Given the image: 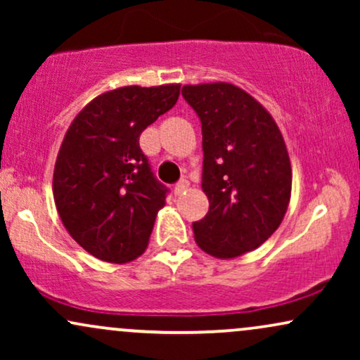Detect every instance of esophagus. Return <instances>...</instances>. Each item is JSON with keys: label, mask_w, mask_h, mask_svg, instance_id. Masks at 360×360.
<instances>
[{"label": "esophagus", "mask_w": 360, "mask_h": 360, "mask_svg": "<svg viewBox=\"0 0 360 360\" xmlns=\"http://www.w3.org/2000/svg\"><path fill=\"white\" fill-rule=\"evenodd\" d=\"M188 188H189V181L184 179V177H183V179H179V181H177V183H176V186H174V193L177 194V196H179V194H183Z\"/></svg>", "instance_id": "obj_1"}]
</instances>
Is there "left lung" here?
Instances as JSON below:
<instances>
[{
  "label": "left lung",
  "mask_w": 360,
  "mask_h": 360,
  "mask_svg": "<svg viewBox=\"0 0 360 360\" xmlns=\"http://www.w3.org/2000/svg\"><path fill=\"white\" fill-rule=\"evenodd\" d=\"M203 134L201 188L210 210L193 223L196 243L220 259L262 245L278 230L291 196V164L272 117L226 82L183 86Z\"/></svg>",
  "instance_id": "1"
}]
</instances>
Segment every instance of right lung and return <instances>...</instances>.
Wrapping results in <instances>:
<instances>
[{
	"instance_id": "right-lung-1",
	"label": "right lung",
	"mask_w": 360,
	"mask_h": 360,
	"mask_svg": "<svg viewBox=\"0 0 360 360\" xmlns=\"http://www.w3.org/2000/svg\"><path fill=\"white\" fill-rule=\"evenodd\" d=\"M179 84L127 86L101 94L74 118L53 169V200L84 250L122 264L146 250L169 188L139 139L176 105Z\"/></svg>"
}]
</instances>
